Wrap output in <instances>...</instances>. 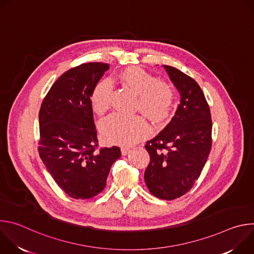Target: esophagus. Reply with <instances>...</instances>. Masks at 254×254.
<instances>
[{"label":"esophagus","mask_w":254,"mask_h":254,"mask_svg":"<svg viewBox=\"0 0 254 254\" xmlns=\"http://www.w3.org/2000/svg\"><path fill=\"white\" fill-rule=\"evenodd\" d=\"M129 151H130L129 148H127V147H123V148H122V154H123V156L127 155V154L129 153Z\"/></svg>","instance_id":"esophagus-1"}]
</instances>
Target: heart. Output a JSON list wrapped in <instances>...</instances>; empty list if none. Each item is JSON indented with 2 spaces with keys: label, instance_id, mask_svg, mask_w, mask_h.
I'll use <instances>...</instances> for the list:
<instances>
[{
  "label": "heart",
  "instance_id": "b5f03b06",
  "mask_svg": "<svg viewBox=\"0 0 254 254\" xmlns=\"http://www.w3.org/2000/svg\"><path fill=\"white\" fill-rule=\"evenodd\" d=\"M117 79L136 94L135 110L140 111L152 123L159 125L170 117L176 100L173 85L138 67L127 68ZM113 86L108 80H99L92 88L90 103L98 116L104 115L111 105ZM150 127L141 116L112 115L100 124L102 137L110 143L128 146L146 137Z\"/></svg>",
  "mask_w": 254,
  "mask_h": 254
}]
</instances>
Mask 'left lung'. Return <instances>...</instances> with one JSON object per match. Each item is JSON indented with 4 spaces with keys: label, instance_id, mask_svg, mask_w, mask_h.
Returning a JSON list of instances; mask_svg holds the SVG:
<instances>
[{
    "label": "left lung",
    "instance_id": "obj_1",
    "mask_svg": "<svg viewBox=\"0 0 254 254\" xmlns=\"http://www.w3.org/2000/svg\"><path fill=\"white\" fill-rule=\"evenodd\" d=\"M165 68L181 101L171 123L144 146L151 158L144 181L157 198L174 200L190 191L201 175L212 147V120L199 84L176 67Z\"/></svg>",
    "mask_w": 254,
    "mask_h": 254
}]
</instances>
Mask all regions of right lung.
Listing matches in <instances>:
<instances>
[{"label": "right lung", "mask_w": 254, "mask_h": 254, "mask_svg": "<svg viewBox=\"0 0 254 254\" xmlns=\"http://www.w3.org/2000/svg\"><path fill=\"white\" fill-rule=\"evenodd\" d=\"M110 64L83 63L63 73L44 97L39 112V156L69 197L89 199L106 185L119 147L99 148L90 94Z\"/></svg>", "instance_id": "1"}]
</instances>
